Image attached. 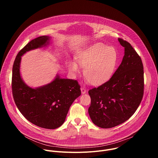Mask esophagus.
Returning <instances> with one entry per match:
<instances>
[{"label": "esophagus", "instance_id": "esophagus-1", "mask_svg": "<svg viewBox=\"0 0 158 158\" xmlns=\"http://www.w3.org/2000/svg\"><path fill=\"white\" fill-rule=\"evenodd\" d=\"M81 93H82V94H85V93H86V92H87V90L85 89V88H84V87H81Z\"/></svg>", "mask_w": 158, "mask_h": 158}]
</instances>
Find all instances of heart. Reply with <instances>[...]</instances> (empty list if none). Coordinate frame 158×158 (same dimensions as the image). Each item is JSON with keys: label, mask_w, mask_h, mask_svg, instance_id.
Listing matches in <instances>:
<instances>
[{"label": "heart", "mask_w": 158, "mask_h": 158, "mask_svg": "<svg viewBox=\"0 0 158 158\" xmlns=\"http://www.w3.org/2000/svg\"><path fill=\"white\" fill-rule=\"evenodd\" d=\"M118 53L114 48L102 43L95 44L82 51L76 57L77 62L84 67L83 75L88 83L93 85H101L113 75L118 63ZM69 69L78 71L74 61L68 64Z\"/></svg>", "instance_id": "1"}]
</instances>
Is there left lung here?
<instances>
[{"label":"left lung","mask_w":158,"mask_h":158,"mask_svg":"<svg viewBox=\"0 0 158 158\" xmlns=\"http://www.w3.org/2000/svg\"><path fill=\"white\" fill-rule=\"evenodd\" d=\"M124 56L111 78L90 89L88 112L93 123L101 128L117 126L128 120L139 107L144 94V70L140 56L131 45L119 38Z\"/></svg>","instance_id":"8db88e82"}]
</instances>
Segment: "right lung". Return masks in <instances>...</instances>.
Masks as SVG:
<instances>
[{
    "label": "right lung",
    "mask_w": 158,
    "mask_h": 158,
    "mask_svg": "<svg viewBox=\"0 0 158 158\" xmlns=\"http://www.w3.org/2000/svg\"><path fill=\"white\" fill-rule=\"evenodd\" d=\"M50 38L46 35L35 38L19 52L12 67V89L15 103L26 119L39 127L54 129L64 123L70 106L81 96L78 82L57 75L51 83L34 89L26 84L20 74L21 56L46 46Z\"/></svg>",
    "instance_id": "obj_1"
}]
</instances>
